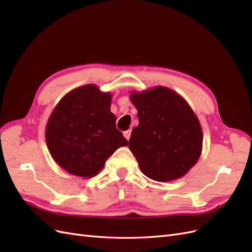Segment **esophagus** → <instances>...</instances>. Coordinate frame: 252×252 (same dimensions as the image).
Returning <instances> with one entry per match:
<instances>
[{
  "instance_id": "34e87169",
  "label": "esophagus",
  "mask_w": 252,
  "mask_h": 252,
  "mask_svg": "<svg viewBox=\"0 0 252 252\" xmlns=\"http://www.w3.org/2000/svg\"><path fill=\"white\" fill-rule=\"evenodd\" d=\"M130 135H131V131H130V130L124 131V136H125L127 141H129V139H130Z\"/></svg>"
}]
</instances>
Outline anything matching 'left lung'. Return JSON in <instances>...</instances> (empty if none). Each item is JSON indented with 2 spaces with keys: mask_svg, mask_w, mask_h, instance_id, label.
Returning <instances> with one entry per match:
<instances>
[{
  "mask_svg": "<svg viewBox=\"0 0 252 252\" xmlns=\"http://www.w3.org/2000/svg\"><path fill=\"white\" fill-rule=\"evenodd\" d=\"M139 125L131 131L129 149L141 171L157 182L178 180L192 168L202 154L199 119L183 96L156 86L132 91Z\"/></svg>",
  "mask_w": 252,
  "mask_h": 252,
  "instance_id": "8db88e82",
  "label": "left lung"
}]
</instances>
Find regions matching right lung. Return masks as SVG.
Here are the masks:
<instances>
[{
	"label": "right lung",
	"mask_w": 252,
	"mask_h": 252,
	"mask_svg": "<svg viewBox=\"0 0 252 252\" xmlns=\"http://www.w3.org/2000/svg\"><path fill=\"white\" fill-rule=\"evenodd\" d=\"M111 94L88 84L65 94L48 119L45 139L52 158L68 173L93 178L128 141L110 111Z\"/></svg>",
	"instance_id": "1"
}]
</instances>
